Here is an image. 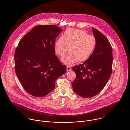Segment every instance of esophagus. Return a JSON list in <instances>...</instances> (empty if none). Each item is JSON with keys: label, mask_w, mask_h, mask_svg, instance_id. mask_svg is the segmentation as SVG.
I'll list each match as a JSON object with an SVG mask.
<instances>
[{"label": "esophagus", "mask_w": 130, "mask_h": 130, "mask_svg": "<svg viewBox=\"0 0 130 130\" xmlns=\"http://www.w3.org/2000/svg\"><path fill=\"white\" fill-rule=\"evenodd\" d=\"M72 69H71V68L70 67V66H67V71H70V70H71Z\"/></svg>", "instance_id": "1"}]
</instances>
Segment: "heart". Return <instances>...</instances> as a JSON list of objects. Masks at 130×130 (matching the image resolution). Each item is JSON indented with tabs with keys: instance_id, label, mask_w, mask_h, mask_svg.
<instances>
[{
	"instance_id": "obj_1",
	"label": "heart",
	"mask_w": 130,
	"mask_h": 130,
	"mask_svg": "<svg viewBox=\"0 0 130 130\" xmlns=\"http://www.w3.org/2000/svg\"><path fill=\"white\" fill-rule=\"evenodd\" d=\"M97 44L94 36L89 35L83 30L68 28L63 36L60 37L55 43V51L60 57L70 51L62 58L65 64L71 65L76 62L87 60L94 52Z\"/></svg>"
}]
</instances>
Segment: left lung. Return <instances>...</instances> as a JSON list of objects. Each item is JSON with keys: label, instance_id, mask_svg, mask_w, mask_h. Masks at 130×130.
Listing matches in <instances>:
<instances>
[{"label": "left lung", "instance_id": "1", "mask_svg": "<svg viewBox=\"0 0 130 130\" xmlns=\"http://www.w3.org/2000/svg\"><path fill=\"white\" fill-rule=\"evenodd\" d=\"M97 39L95 49L83 64L73 67L76 77L73 82L74 92L84 98L99 94L105 86L112 71L113 55L111 45L100 31L92 28Z\"/></svg>", "mask_w": 130, "mask_h": 130}]
</instances>
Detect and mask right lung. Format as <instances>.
Returning a JSON list of instances; mask_svg holds the SVG:
<instances>
[{
  "label": "right lung",
  "mask_w": 130,
  "mask_h": 130,
  "mask_svg": "<svg viewBox=\"0 0 130 130\" xmlns=\"http://www.w3.org/2000/svg\"><path fill=\"white\" fill-rule=\"evenodd\" d=\"M62 31L54 25L35 26L20 40L14 54L15 70L24 89L42 97L54 89L66 71L55 55V42Z\"/></svg>",
  "instance_id": "right-lung-1"
}]
</instances>
